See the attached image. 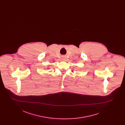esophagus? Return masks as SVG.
Wrapping results in <instances>:
<instances>
[{
    "label": "esophagus",
    "instance_id": "obj_1",
    "mask_svg": "<svg viewBox=\"0 0 125 125\" xmlns=\"http://www.w3.org/2000/svg\"><path fill=\"white\" fill-rule=\"evenodd\" d=\"M65 59H66V57H64H64H62V60H66Z\"/></svg>",
    "mask_w": 125,
    "mask_h": 125
}]
</instances>
